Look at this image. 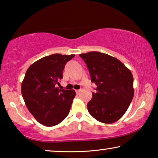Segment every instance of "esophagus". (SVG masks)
Returning a JSON list of instances; mask_svg holds the SVG:
<instances>
[{
    "label": "esophagus",
    "mask_w": 158,
    "mask_h": 158,
    "mask_svg": "<svg viewBox=\"0 0 158 158\" xmlns=\"http://www.w3.org/2000/svg\"><path fill=\"white\" fill-rule=\"evenodd\" d=\"M80 92H81V90H76V93L77 95H79Z\"/></svg>",
    "instance_id": "esophagus-1"
}]
</instances>
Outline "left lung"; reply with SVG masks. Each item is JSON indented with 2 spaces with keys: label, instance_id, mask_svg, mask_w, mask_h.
I'll list each match as a JSON object with an SVG mask.
<instances>
[{
  "label": "left lung",
  "instance_id": "obj_1",
  "mask_svg": "<svg viewBox=\"0 0 158 158\" xmlns=\"http://www.w3.org/2000/svg\"><path fill=\"white\" fill-rule=\"evenodd\" d=\"M79 56L86 64L91 81L97 85L87 105L89 114L104 123L118 121L134 96L132 73L119 60L106 53L90 52Z\"/></svg>",
  "mask_w": 158,
  "mask_h": 158
}]
</instances>
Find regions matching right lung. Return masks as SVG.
Segmentation results:
<instances>
[{
    "mask_svg": "<svg viewBox=\"0 0 158 158\" xmlns=\"http://www.w3.org/2000/svg\"><path fill=\"white\" fill-rule=\"evenodd\" d=\"M74 56H47L32 64L26 71L21 94L29 111L44 126H54L69 114L76 93L60 89L57 85L63 79L65 64Z\"/></svg>",
    "mask_w": 158,
    "mask_h": 158,
    "instance_id": "right-lung-1",
    "label": "right lung"
}]
</instances>
